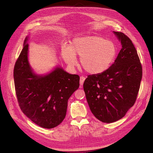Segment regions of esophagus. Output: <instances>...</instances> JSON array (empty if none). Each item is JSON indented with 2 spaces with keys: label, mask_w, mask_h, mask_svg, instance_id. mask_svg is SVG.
Here are the masks:
<instances>
[{
  "label": "esophagus",
  "mask_w": 153,
  "mask_h": 153,
  "mask_svg": "<svg viewBox=\"0 0 153 153\" xmlns=\"http://www.w3.org/2000/svg\"><path fill=\"white\" fill-rule=\"evenodd\" d=\"M85 79V78L84 76H81V77H80V85H81V87L83 85V84H84Z\"/></svg>",
  "instance_id": "obj_1"
}]
</instances>
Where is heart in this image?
<instances>
[{"label":"heart","instance_id":"b5f03b06","mask_svg":"<svg viewBox=\"0 0 153 153\" xmlns=\"http://www.w3.org/2000/svg\"><path fill=\"white\" fill-rule=\"evenodd\" d=\"M63 59L71 66L77 64L79 56L84 69L91 74H99L107 71L116 57L117 48L114 42L98 36L77 38L71 46L63 45Z\"/></svg>","mask_w":153,"mask_h":153}]
</instances>
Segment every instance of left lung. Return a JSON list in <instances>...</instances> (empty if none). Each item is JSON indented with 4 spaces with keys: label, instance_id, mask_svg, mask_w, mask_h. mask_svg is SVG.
Wrapping results in <instances>:
<instances>
[{
    "label": "left lung",
    "instance_id": "1",
    "mask_svg": "<svg viewBox=\"0 0 153 153\" xmlns=\"http://www.w3.org/2000/svg\"><path fill=\"white\" fill-rule=\"evenodd\" d=\"M122 48L114 63L105 72L88 76L83 87L93 115L103 123L123 118L134 105L142 78V66L131 40L114 31Z\"/></svg>",
    "mask_w": 153,
    "mask_h": 153
}]
</instances>
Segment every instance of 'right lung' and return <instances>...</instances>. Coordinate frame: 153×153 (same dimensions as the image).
<instances>
[{"label": "right lung", "instance_id": "add662e5", "mask_svg": "<svg viewBox=\"0 0 153 153\" xmlns=\"http://www.w3.org/2000/svg\"><path fill=\"white\" fill-rule=\"evenodd\" d=\"M27 39L14 67L16 95L24 114L36 125L50 129L65 118L68 100L79 88L80 77L60 68L46 76L33 73L28 61Z\"/></svg>", "mask_w": 153, "mask_h": 153}]
</instances>
